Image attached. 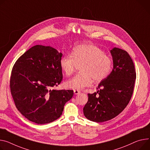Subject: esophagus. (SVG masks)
Returning a JSON list of instances; mask_svg holds the SVG:
<instances>
[{"instance_id":"esophagus-1","label":"esophagus","mask_w":150,"mask_h":150,"mask_svg":"<svg viewBox=\"0 0 150 150\" xmlns=\"http://www.w3.org/2000/svg\"><path fill=\"white\" fill-rule=\"evenodd\" d=\"M80 93H81V92H80V90H77V89H75V90H74V93L76 95H77V94H79Z\"/></svg>"}]
</instances>
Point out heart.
Segmentation results:
<instances>
[{
  "label": "heart",
  "instance_id": "heart-1",
  "mask_svg": "<svg viewBox=\"0 0 150 150\" xmlns=\"http://www.w3.org/2000/svg\"><path fill=\"white\" fill-rule=\"evenodd\" d=\"M80 73L65 82V86L73 89H81L91 85L92 79L100 82L110 74L112 62L110 57L97 46L83 44L77 45L71 53L63 56L60 66L67 76H71L77 65Z\"/></svg>",
  "mask_w": 150,
  "mask_h": 150
}]
</instances>
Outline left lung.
<instances>
[{"label":"left lung","instance_id":"8db88e82","mask_svg":"<svg viewBox=\"0 0 150 150\" xmlns=\"http://www.w3.org/2000/svg\"><path fill=\"white\" fill-rule=\"evenodd\" d=\"M113 68L98 85V91L88 94L83 108L85 117L102 122L118 115L129 104L133 93L136 73L134 63L126 51L115 47L110 50Z\"/></svg>","mask_w":150,"mask_h":150}]
</instances>
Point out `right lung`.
Masks as SVG:
<instances>
[{"mask_svg": "<svg viewBox=\"0 0 150 150\" xmlns=\"http://www.w3.org/2000/svg\"><path fill=\"white\" fill-rule=\"evenodd\" d=\"M62 54L50 46L36 45L17 60L10 77V90L18 111L38 124L52 122L62 113L73 90H55L63 76Z\"/></svg>", "mask_w": 150, "mask_h": 150, "instance_id": "1", "label": "right lung"}]
</instances>
